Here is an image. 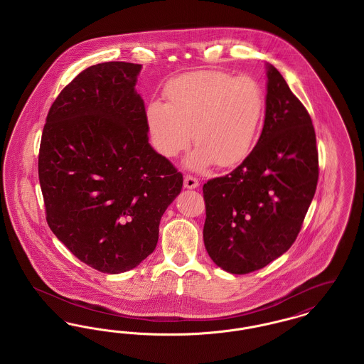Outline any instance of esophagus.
Returning <instances> with one entry per match:
<instances>
[{
    "label": "esophagus",
    "instance_id": "obj_1",
    "mask_svg": "<svg viewBox=\"0 0 364 364\" xmlns=\"http://www.w3.org/2000/svg\"><path fill=\"white\" fill-rule=\"evenodd\" d=\"M184 187L188 188V190H193V188L199 187V181H198V178H195L192 176H186L184 177Z\"/></svg>",
    "mask_w": 364,
    "mask_h": 364
}]
</instances>
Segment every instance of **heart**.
<instances>
[{"mask_svg": "<svg viewBox=\"0 0 364 364\" xmlns=\"http://www.w3.org/2000/svg\"><path fill=\"white\" fill-rule=\"evenodd\" d=\"M165 95L168 102L151 101L146 107L147 129L161 156H178L193 139L198 149L187 165L203 171L213 164L232 166L250 153L263 113V94L255 80L196 70L172 79Z\"/></svg>", "mask_w": 364, "mask_h": 364, "instance_id": "obj_1", "label": "heart"}]
</instances>
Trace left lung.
Returning a JSON list of instances; mask_svg holds the SVG:
<instances>
[{"mask_svg": "<svg viewBox=\"0 0 364 364\" xmlns=\"http://www.w3.org/2000/svg\"><path fill=\"white\" fill-rule=\"evenodd\" d=\"M266 68V113L257 146L233 172L203 186L205 247L232 274L259 270L291 248L319 176L311 117L282 75L272 64Z\"/></svg>", "mask_w": 364, "mask_h": 364, "instance_id": "left-lung-1", "label": "left lung"}]
</instances>
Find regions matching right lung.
Wrapping results in <instances>:
<instances>
[{
    "label": "right lung",
    "mask_w": 364,
    "mask_h": 364,
    "mask_svg": "<svg viewBox=\"0 0 364 364\" xmlns=\"http://www.w3.org/2000/svg\"><path fill=\"white\" fill-rule=\"evenodd\" d=\"M140 70L110 61L80 72L53 102L39 147L48 224L77 259L107 274L156 250L161 217L183 187V174L149 143Z\"/></svg>",
    "instance_id": "right-lung-1"
}]
</instances>
